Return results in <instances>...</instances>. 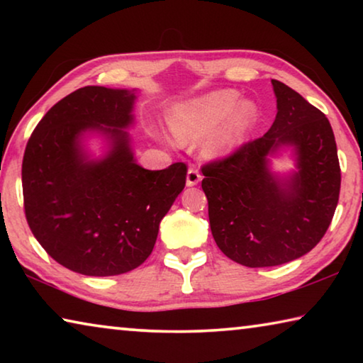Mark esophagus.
<instances>
[{
    "mask_svg": "<svg viewBox=\"0 0 363 363\" xmlns=\"http://www.w3.org/2000/svg\"><path fill=\"white\" fill-rule=\"evenodd\" d=\"M201 174L196 168H189L187 171V186H196L200 182Z\"/></svg>",
    "mask_w": 363,
    "mask_h": 363,
    "instance_id": "1",
    "label": "esophagus"
}]
</instances>
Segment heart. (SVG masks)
I'll return each mask as SVG.
<instances>
[{"mask_svg":"<svg viewBox=\"0 0 363 363\" xmlns=\"http://www.w3.org/2000/svg\"><path fill=\"white\" fill-rule=\"evenodd\" d=\"M237 101L235 91L223 89L177 106L169 113L171 131L182 143H189L208 136L225 120L224 126L208 140L206 152L218 155L229 150L248 136L259 116L257 107L251 101H242L238 104Z\"/></svg>","mask_w":363,"mask_h":363,"instance_id":"heart-1","label":"heart"}]
</instances>
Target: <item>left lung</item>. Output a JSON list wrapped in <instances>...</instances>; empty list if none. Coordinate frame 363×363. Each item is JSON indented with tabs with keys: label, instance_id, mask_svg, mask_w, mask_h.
<instances>
[{
	"label": "left lung",
	"instance_id": "left-lung-1",
	"mask_svg": "<svg viewBox=\"0 0 363 363\" xmlns=\"http://www.w3.org/2000/svg\"><path fill=\"white\" fill-rule=\"evenodd\" d=\"M277 116L264 136L201 167L214 242L242 266L298 259L322 240L340 199L341 168L327 116L272 79ZM280 145L297 149L300 171L285 183L267 168Z\"/></svg>",
	"mask_w": 363,
	"mask_h": 363
}]
</instances>
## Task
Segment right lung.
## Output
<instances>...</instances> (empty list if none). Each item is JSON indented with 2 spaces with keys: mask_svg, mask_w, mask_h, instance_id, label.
<instances>
[{
  "mask_svg": "<svg viewBox=\"0 0 363 363\" xmlns=\"http://www.w3.org/2000/svg\"><path fill=\"white\" fill-rule=\"evenodd\" d=\"M136 96L84 86L48 110L22 162L23 210L30 230L60 266L91 277L130 272L150 256L160 220L186 186V163L150 171L134 162L121 131ZM97 129L113 150L88 162L79 136Z\"/></svg>",
  "mask_w": 363,
  "mask_h": 363,
  "instance_id": "right-lung-1",
  "label": "right lung"
}]
</instances>
